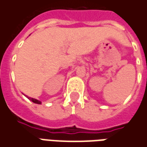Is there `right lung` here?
Wrapping results in <instances>:
<instances>
[{
	"label": "right lung",
	"instance_id": "1",
	"mask_svg": "<svg viewBox=\"0 0 147 147\" xmlns=\"http://www.w3.org/2000/svg\"><path fill=\"white\" fill-rule=\"evenodd\" d=\"M28 99H30L32 102H33L34 103H36V104H41V102L40 101H39L37 99H36V98H29L28 97Z\"/></svg>",
	"mask_w": 147,
	"mask_h": 147
}]
</instances>
